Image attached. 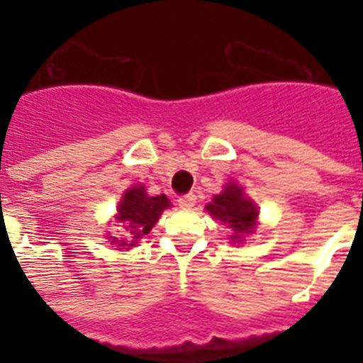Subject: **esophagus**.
Instances as JSON below:
<instances>
[{"instance_id":"obj_1","label":"esophagus","mask_w":363,"mask_h":363,"mask_svg":"<svg viewBox=\"0 0 363 363\" xmlns=\"http://www.w3.org/2000/svg\"><path fill=\"white\" fill-rule=\"evenodd\" d=\"M194 203H196V196H194L192 192L184 194V196H179L178 200V205L182 207V209H191V207H194Z\"/></svg>"}]
</instances>
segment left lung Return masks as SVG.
<instances>
[{"mask_svg": "<svg viewBox=\"0 0 363 363\" xmlns=\"http://www.w3.org/2000/svg\"><path fill=\"white\" fill-rule=\"evenodd\" d=\"M207 211L211 216L220 220L221 223H227L234 230V238L252 233L256 216H258L256 205L249 198L243 196L242 189L234 184H229L221 194L214 196L213 201L207 205Z\"/></svg>", "mask_w": 363, "mask_h": 363, "instance_id": "left-lung-1", "label": "left lung"}]
</instances>
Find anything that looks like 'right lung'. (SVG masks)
I'll return each instance as SVG.
<instances>
[{"instance_id": "add662e5", "label": "right lung", "mask_w": 363, "mask_h": 363, "mask_svg": "<svg viewBox=\"0 0 363 363\" xmlns=\"http://www.w3.org/2000/svg\"><path fill=\"white\" fill-rule=\"evenodd\" d=\"M171 203L165 194L149 196L143 185H134L133 189L125 192L123 200L118 205V221L121 223V229L127 234V238H130L133 242L127 243L123 240H118L116 236H108V238H112V243L121 242L120 245H136L138 240L150 233L154 223L158 221L160 214Z\"/></svg>"}]
</instances>
